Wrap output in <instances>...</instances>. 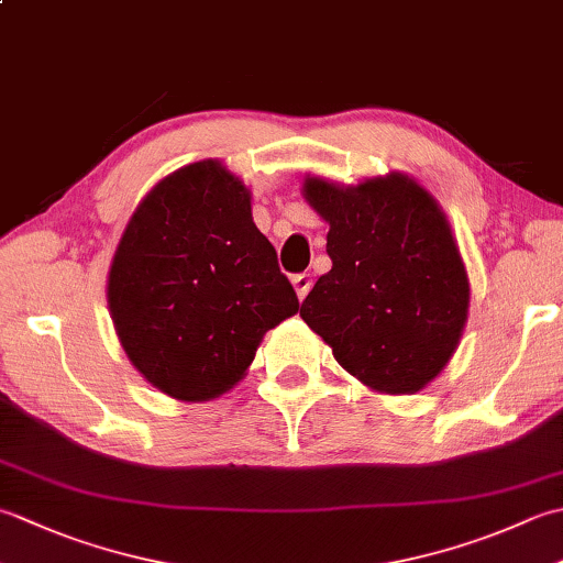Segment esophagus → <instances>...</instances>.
I'll list each match as a JSON object with an SVG mask.
<instances>
[{"label": "esophagus", "instance_id": "1", "mask_svg": "<svg viewBox=\"0 0 563 563\" xmlns=\"http://www.w3.org/2000/svg\"><path fill=\"white\" fill-rule=\"evenodd\" d=\"M292 288H295V292H297V300H305L307 297V292L312 290V275L309 273H297V275H292Z\"/></svg>", "mask_w": 563, "mask_h": 563}]
</instances>
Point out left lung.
Masks as SVG:
<instances>
[{"mask_svg": "<svg viewBox=\"0 0 563 563\" xmlns=\"http://www.w3.org/2000/svg\"><path fill=\"white\" fill-rule=\"evenodd\" d=\"M302 194L329 222L331 271L300 317L369 389L421 391L448 365L470 312V278L445 212L399 172L357 186L307 176Z\"/></svg>", "mask_w": 563, "mask_h": 563, "instance_id": "obj_1", "label": "left lung"}]
</instances>
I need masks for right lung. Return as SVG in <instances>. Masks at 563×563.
<instances>
[{
	"instance_id": "add662e5",
	"label": "right lung",
	"mask_w": 563,
	"mask_h": 563,
	"mask_svg": "<svg viewBox=\"0 0 563 563\" xmlns=\"http://www.w3.org/2000/svg\"><path fill=\"white\" fill-rule=\"evenodd\" d=\"M106 295L130 363L178 401L230 391L263 333L300 309L249 188L218 159L181 166L142 198Z\"/></svg>"
}]
</instances>
